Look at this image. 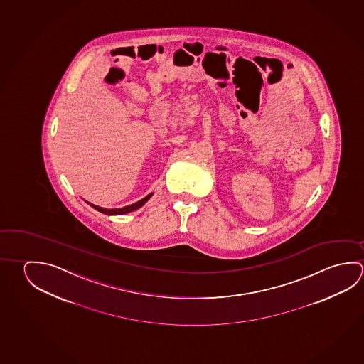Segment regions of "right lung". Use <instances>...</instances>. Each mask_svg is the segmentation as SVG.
<instances>
[{"instance_id": "right-lung-1", "label": "right lung", "mask_w": 364, "mask_h": 364, "mask_svg": "<svg viewBox=\"0 0 364 364\" xmlns=\"http://www.w3.org/2000/svg\"><path fill=\"white\" fill-rule=\"evenodd\" d=\"M154 196V193H151V194H148L147 197L143 198L141 199L139 202H136V203L130 204V205H127V207H122V208H114V210H107V208H102V207H98L96 204L90 203L95 210H100V212H102L105 215H109V216H116V215H125V213H129V212H133V210H138V208H141V205H144L146 202H147L149 198ZM88 203V202H87Z\"/></svg>"}]
</instances>
